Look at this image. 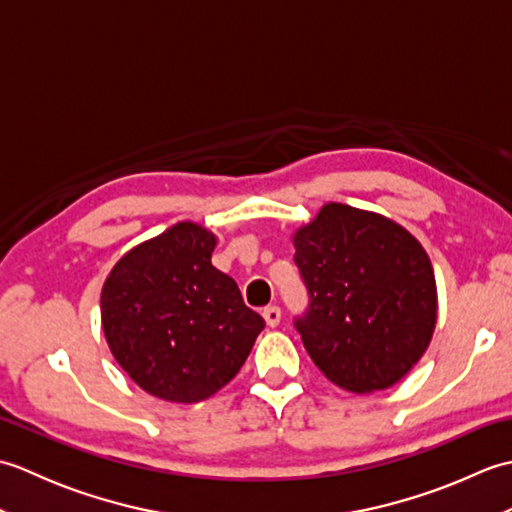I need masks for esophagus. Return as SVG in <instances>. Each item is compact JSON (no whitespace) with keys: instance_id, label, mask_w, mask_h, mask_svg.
<instances>
[{"instance_id":"obj_1","label":"esophagus","mask_w":512,"mask_h":512,"mask_svg":"<svg viewBox=\"0 0 512 512\" xmlns=\"http://www.w3.org/2000/svg\"><path fill=\"white\" fill-rule=\"evenodd\" d=\"M264 319L268 323V328H277L281 321V310L277 306H268L264 308Z\"/></svg>"}]
</instances>
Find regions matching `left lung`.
I'll use <instances>...</instances> for the list:
<instances>
[{"label":"left lung","mask_w":512,"mask_h":512,"mask_svg":"<svg viewBox=\"0 0 512 512\" xmlns=\"http://www.w3.org/2000/svg\"><path fill=\"white\" fill-rule=\"evenodd\" d=\"M308 308L295 317L310 358L350 391L387 389L427 350L436 277L413 235L383 215L325 204L295 235Z\"/></svg>","instance_id":"8db88e82"}]
</instances>
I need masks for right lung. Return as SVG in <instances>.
I'll list each match as a JSON object with an SVG mask.
<instances>
[{"instance_id": "right-lung-1", "label": "right lung", "mask_w": 512, "mask_h": 512, "mask_svg": "<svg viewBox=\"0 0 512 512\" xmlns=\"http://www.w3.org/2000/svg\"><path fill=\"white\" fill-rule=\"evenodd\" d=\"M215 237L193 222L136 246L101 292L110 350L147 394L198 402L231 380L264 319L235 281L211 264Z\"/></svg>"}]
</instances>
